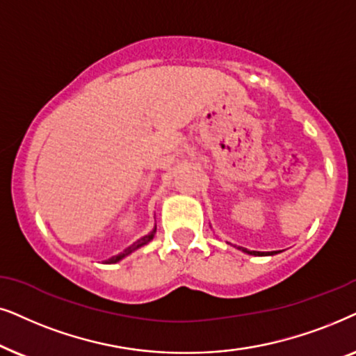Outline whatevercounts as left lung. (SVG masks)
<instances>
[{"mask_svg": "<svg viewBox=\"0 0 356 356\" xmlns=\"http://www.w3.org/2000/svg\"><path fill=\"white\" fill-rule=\"evenodd\" d=\"M243 250H244V252L250 254V255H270V254H277V252H267V254H265V252H257V250H248V249H244V248H243Z\"/></svg>", "mask_w": 356, "mask_h": 356, "instance_id": "1", "label": "left lung"}]
</instances>
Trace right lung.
I'll return each instance as SVG.
<instances>
[{
	"instance_id": "add662e5",
	"label": "right lung",
	"mask_w": 356,
	"mask_h": 356,
	"mask_svg": "<svg viewBox=\"0 0 356 356\" xmlns=\"http://www.w3.org/2000/svg\"><path fill=\"white\" fill-rule=\"evenodd\" d=\"M154 233H156V229L153 231V233H149L148 236H145V238H141V239H138L136 241V243H134L130 245V248H127L125 250H123V252H120L118 255H113V257H111L107 260V264H115V262H118V260L120 259H123L125 257V255H129V254H131L134 252L135 249H138V248H141V245H145L146 243H149L151 239H153V236H154Z\"/></svg>"
}]
</instances>
